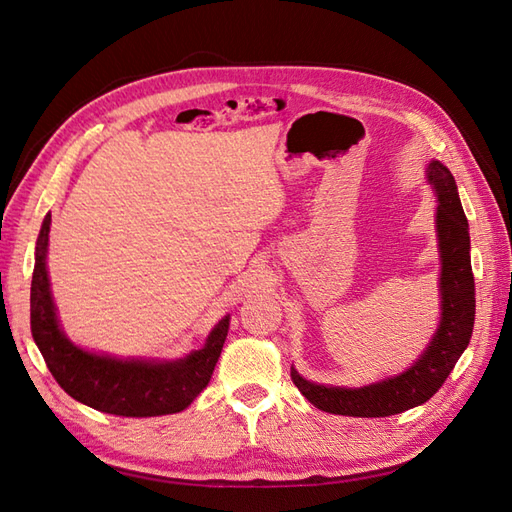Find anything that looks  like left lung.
Here are the masks:
<instances>
[{
    "label": "left lung",
    "mask_w": 512,
    "mask_h": 512,
    "mask_svg": "<svg viewBox=\"0 0 512 512\" xmlns=\"http://www.w3.org/2000/svg\"><path fill=\"white\" fill-rule=\"evenodd\" d=\"M429 183L438 192V237L442 254V320L427 352L408 371L361 389H335L303 380L290 369L294 386L307 401L324 412L344 416H391L425 404L440 391L463 350L468 348L474 327V275L470 262L468 220L463 213L457 185L444 164L431 162Z\"/></svg>",
    "instance_id": "8db88e82"
}]
</instances>
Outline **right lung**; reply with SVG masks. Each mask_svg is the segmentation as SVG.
<instances>
[{
	"label": "right lung",
	"instance_id": "1",
	"mask_svg": "<svg viewBox=\"0 0 512 512\" xmlns=\"http://www.w3.org/2000/svg\"><path fill=\"white\" fill-rule=\"evenodd\" d=\"M51 213L46 215L32 277V335L57 384L81 404L117 416H162L188 408L211 380L228 335V316L207 344L175 363L119 361L85 352L61 333L46 275Z\"/></svg>",
	"mask_w": 512,
	"mask_h": 512
}]
</instances>
